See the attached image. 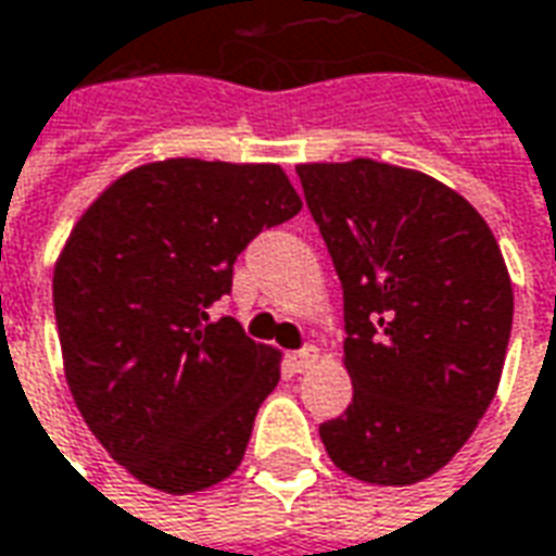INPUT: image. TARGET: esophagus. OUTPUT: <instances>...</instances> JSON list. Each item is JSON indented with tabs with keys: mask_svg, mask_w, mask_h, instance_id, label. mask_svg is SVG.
Instances as JSON below:
<instances>
[{
	"mask_svg": "<svg viewBox=\"0 0 556 556\" xmlns=\"http://www.w3.org/2000/svg\"><path fill=\"white\" fill-rule=\"evenodd\" d=\"M314 362H317V350H314V346H305V350L290 352V355H287V364H290V370L293 372H305Z\"/></svg>",
	"mask_w": 556,
	"mask_h": 556,
	"instance_id": "obj_1",
	"label": "esophagus"
}]
</instances>
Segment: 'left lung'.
<instances>
[{"mask_svg": "<svg viewBox=\"0 0 556 556\" xmlns=\"http://www.w3.org/2000/svg\"><path fill=\"white\" fill-rule=\"evenodd\" d=\"M343 290L346 412L319 424L355 480L444 468L494 400L513 283L483 216L427 174L372 160L295 168Z\"/></svg>", "mask_w": 556, "mask_h": 556, "instance_id": "left-lung-1", "label": "left lung"}]
</instances>
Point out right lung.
I'll return each mask as SVG.
<instances>
[{
  "mask_svg": "<svg viewBox=\"0 0 556 556\" xmlns=\"http://www.w3.org/2000/svg\"><path fill=\"white\" fill-rule=\"evenodd\" d=\"M302 210L278 165L165 160L109 186L52 275L67 384L136 480L168 494L237 471L278 352L210 307L261 230Z\"/></svg>",
  "mask_w": 556,
  "mask_h": 556,
  "instance_id": "add662e5",
  "label": "right lung"
}]
</instances>
